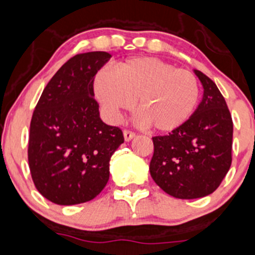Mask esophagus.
<instances>
[{"label":"esophagus","instance_id":"34e87169","mask_svg":"<svg viewBox=\"0 0 255 255\" xmlns=\"http://www.w3.org/2000/svg\"><path fill=\"white\" fill-rule=\"evenodd\" d=\"M123 136H125V140L126 141H129V140H132L133 138H134L135 133L132 132V130L126 129V130H123Z\"/></svg>","mask_w":255,"mask_h":255}]
</instances>
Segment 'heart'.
Returning <instances> with one entry per match:
<instances>
[{"label":"heart","mask_w":255,"mask_h":255,"mask_svg":"<svg viewBox=\"0 0 255 255\" xmlns=\"http://www.w3.org/2000/svg\"><path fill=\"white\" fill-rule=\"evenodd\" d=\"M94 94L107 116L117 121L138 100L141 121L157 132H171L183 126L197 109L200 87L188 69L155 57L130 58L103 68L94 78Z\"/></svg>","instance_id":"1"}]
</instances>
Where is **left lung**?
<instances>
[{"label": "left lung", "mask_w": 255, "mask_h": 255, "mask_svg": "<svg viewBox=\"0 0 255 255\" xmlns=\"http://www.w3.org/2000/svg\"><path fill=\"white\" fill-rule=\"evenodd\" d=\"M204 88L202 103L183 126L152 138L150 175L178 199H195L218 189L232 162L234 123L215 83L194 69Z\"/></svg>", "instance_id": "1"}]
</instances>
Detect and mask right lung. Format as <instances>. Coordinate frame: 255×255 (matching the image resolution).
I'll return each instance as SVG.
<instances>
[{
    "instance_id": "add662e5",
    "label": "right lung",
    "mask_w": 255,
    "mask_h": 255,
    "mask_svg": "<svg viewBox=\"0 0 255 255\" xmlns=\"http://www.w3.org/2000/svg\"><path fill=\"white\" fill-rule=\"evenodd\" d=\"M111 58L79 53L56 72L30 122L28 161L40 194L58 205L89 202L105 188L110 159L125 141L119 127L100 119L94 78Z\"/></svg>"
}]
</instances>
